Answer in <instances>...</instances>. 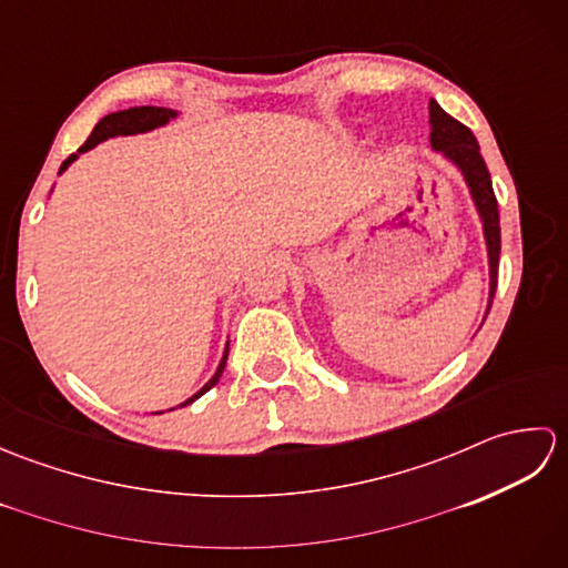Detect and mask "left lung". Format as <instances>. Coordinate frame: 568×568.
I'll use <instances>...</instances> for the list:
<instances>
[{
    "instance_id": "left-lung-1",
    "label": "left lung",
    "mask_w": 568,
    "mask_h": 568,
    "mask_svg": "<svg viewBox=\"0 0 568 568\" xmlns=\"http://www.w3.org/2000/svg\"><path fill=\"white\" fill-rule=\"evenodd\" d=\"M429 143L434 151H442L444 159H449L458 171H462L470 197L478 210L480 222H484V236L488 248V268H490V295H488V310L493 305V295L498 287V258H500V214H498V200L493 192L490 173L486 168L484 155H480L478 141L470 134V129L462 122H456L452 114H446L442 106L429 100ZM486 310V317H488Z\"/></svg>"
}]
</instances>
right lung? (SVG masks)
Wrapping results in <instances>:
<instances>
[{
	"label": "right lung",
	"mask_w": 568,
	"mask_h": 568,
	"mask_svg": "<svg viewBox=\"0 0 568 568\" xmlns=\"http://www.w3.org/2000/svg\"><path fill=\"white\" fill-rule=\"evenodd\" d=\"M175 116H178V112H175V110H165V106H131V110H122V112L106 114V116L100 119L98 126L92 129L90 139L82 143V146L78 149V153H72L68 161H63V165H60V173H63L65 168H68L72 161H75L80 153L94 149V146H98V143H102V141H106V139L143 134V131H153V129H159V126H165V124L171 122V119H175ZM226 356H229V344H226V348H224V356H222V361H220V366H216V371H214V376H212L207 383H204L195 395L187 397L185 403H180V407L195 403L200 395H204V393L214 388L216 381H220L222 373H224Z\"/></svg>",
	"instance_id": "right-lung-1"
}]
</instances>
